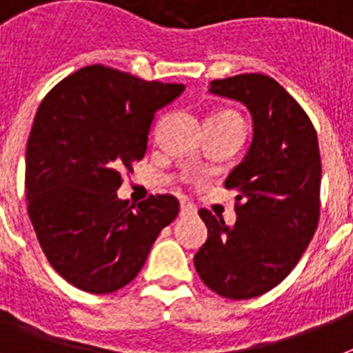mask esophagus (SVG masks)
<instances>
[{
	"mask_svg": "<svg viewBox=\"0 0 353 353\" xmlns=\"http://www.w3.org/2000/svg\"><path fill=\"white\" fill-rule=\"evenodd\" d=\"M194 214H196V207L183 201L181 207H179V216H194Z\"/></svg>",
	"mask_w": 353,
	"mask_h": 353,
	"instance_id": "1",
	"label": "esophagus"
}]
</instances>
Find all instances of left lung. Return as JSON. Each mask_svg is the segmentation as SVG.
<instances>
[{"mask_svg": "<svg viewBox=\"0 0 353 353\" xmlns=\"http://www.w3.org/2000/svg\"><path fill=\"white\" fill-rule=\"evenodd\" d=\"M210 93L245 104L252 143L225 179L238 190L236 223L199 210L209 236L194 256L199 279L231 301L260 296L291 273L317 231L321 152L301 104L273 80L245 73L210 82Z\"/></svg>", "mask_w": 353, "mask_h": 353, "instance_id": "8db88e82", "label": "left lung"}]
</instances>
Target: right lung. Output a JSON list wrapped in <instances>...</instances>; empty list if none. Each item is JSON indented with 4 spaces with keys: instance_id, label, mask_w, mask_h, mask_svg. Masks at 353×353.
Returning <instances> with one entry per match:
<instances>
[{
    "instance_id": "right-lung-1",
    "label": "right lung",
    "mask_w": 353,
    "mask_h": 353,
    "mask_svg": "<svg viewBox=\"0 0 353 353\" xmlns=\"http://www.w3.org/2000/svg\"><path fill=\"white\" fill-rule=\"evenodd\" d=\"M183 90L97 63L41 101L25 154L27 210L49 263L74 288L102 295L130 284L176 220L170 194L133 207L117 190L144 157L155 112Z\"/></svg>"
}]
</instances>
